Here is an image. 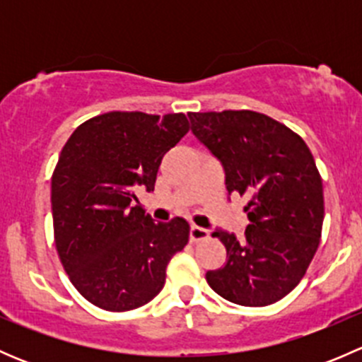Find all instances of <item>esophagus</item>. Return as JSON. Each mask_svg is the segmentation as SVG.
<instances>
[{
  "label": "esophagus",
  "mask_w": 362,
  "mask_h": 362,
  "mask_svg": "<svg viewBox=\"0 0 362 362\" xmlns=\"http://www.w3.org/2000/svg\"><path fill=\"white\" fill-rule=\"evenodd\" d=\"M189 238H191L192 243L204 242V240L210 238V233H208V229L199 228V226H192L191 233H189Z\"/></svg>",
  "instance_id": "esophagus-1"
}]
</instances>
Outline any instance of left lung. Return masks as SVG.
<instances>
[{"label": "left lung", "instance_id": "obj_1", "mask_svg": "<svg viewBox=\"0 0 362 362\" xmlns=\"http://www.w3.org/2000/svg\"><path fill=\"white\" fill-rule=\"evenodd\" d=\"M192 133L222 163L229 194L247 198L245 240L215 231L228 259L206 273L218 296L243 306L280 301L301 282L320 243L322 178L298 133L252 110L191 112Z\"/></svg>", "mask_w": 362, "mask_h": 362}]
</instances>
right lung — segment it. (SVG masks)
<instances>
[{"label": "right lung", "mask_w": 362, "mask_h": 362, "mask_svg": "<svg viewBox=\"0 0 362 362\" xmlns=\"http://www.w3.org/2000/svg\"><path fill=\"white\" fill-rule=\"evenodd\" d=\"M191 129L184 113L107 112L80 124L52 173L54 242L69 282L108 312L160 293L187 221L156 224L136 194L154 191L163 156Z\"/></svg>", "instance_id": "add662e5"}]
</instances>
